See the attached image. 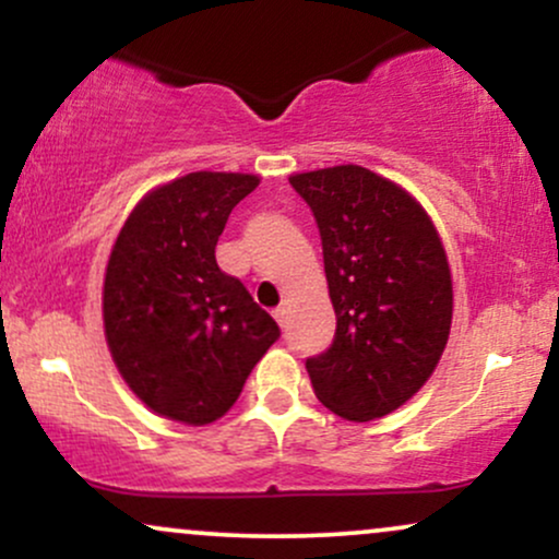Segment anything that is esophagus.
<instances>
[{"mask_svg": "<svg viewBox=\"0 0 559 559\" xmlns=\"http://www.w3.org/2000/svg\"><path fill=\"white\" fill-rule=\"evenodd\" d=\"M273 318H275V320H278V325H286L288 310H286V307H275V310H273Z\"/></svg>", "mask_w": 559, "mask_h": 559, "instance_id": "esophagus-1", "label": "esophagus"}]
</instances>
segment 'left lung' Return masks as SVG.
I'll list each match as a JSON object with an SVG mask.
<instances>
[{
    "instance_id": "8db88e82",
    "label": "left lung",
    "mask_w": 559,
    "mask_h": 559,
    "mask_svg": "<svg viewBox=\"0 0 559 559\" xmlns=\"http://www.w3.org/2000/svg\"><path fill=\"white\" fill-rule=\"evenodd\" d=\"M312 210L336 333L307 357L316 396L346 420L389 415L433 373L452 325V278L433 223L360 165L288 178Z\"/></svg>"
}]
</instances>
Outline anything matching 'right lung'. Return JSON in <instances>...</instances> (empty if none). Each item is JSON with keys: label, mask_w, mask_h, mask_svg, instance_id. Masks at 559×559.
<instances>
[{"label": "right lung", "mask_w": 559, "mask_h": 559, "mask_svg": "<svg viewBox=\"0 0 559 559\" xmlns=\"http://www.w3.org/2000/svg\"><path fill=\"white\" fill-rule=\"evenodd\" d=\"M260 183L243 173H189L146 194L115 241L105 333L120 376L146 407L204 426L226 415L278 323L217 267L230 210Z\"/></svg>", "instance_id": "1"}]
</instances>
